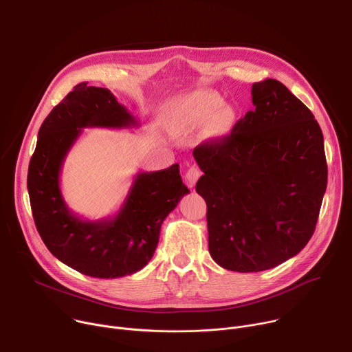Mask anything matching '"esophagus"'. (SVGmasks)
Here are the masks:
<instances>
[{
  "label": "esophagus",
  "mask_w": 352,
  "mask_h": 352,
  "mask_svg": "<svg viewBox=\"0 0 352 352\" xmlns=\"http://www.w3.org/2000/svg\"><path fill=\"white\" fill-rule=\"evenodd\" d=\"M199 177H200V170H199L196 166H190V167L186 170V173H185L186 182H188V185H189L190 188L195 186V184H196V181L199 179Z\"/></svg>",
  "instance_id": "obj_1"
}]
</instances>
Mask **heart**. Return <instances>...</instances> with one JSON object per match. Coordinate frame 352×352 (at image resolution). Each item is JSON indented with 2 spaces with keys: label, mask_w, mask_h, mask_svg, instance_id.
Segmentation results:
<instances>
[{
  "label": "heart",
  "mask_w": 352,
  "mask_h": 352,
  "mask_svg": "<svg viewBox=\"0 0 352 352\" xmlns=\"http://www.w3.org/2000/svg\"><path fill=\"white\" fill-rule=\"evenodd\" d=\"M177 107L179 110H189V109H199L200 113L213 116L217 114L224 107V100L214 94H206V93H196L189 97H185L177 103ZM228 117V110H224L221 113V118L226 120Z\"/></svg>",
  "instance_id": "obj_1"
}]
</instances>
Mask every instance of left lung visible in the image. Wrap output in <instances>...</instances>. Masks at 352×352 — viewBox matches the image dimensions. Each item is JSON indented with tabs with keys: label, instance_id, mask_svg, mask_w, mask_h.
I'll list each match as a JSON object with an SVG mask.
<instances>
[{
	"label": "left lung",
	"instance_id": "left-lung-1",
	"mask_svg": "<svg viewBox=\"0 0 352 352\" xmlns=\"http://www.w3.org/2000/svg\"><path fill=\"white\" fill-rule=\"evenodd\" d=\"M252 103L231 133L199 144L205 174L209 252L239 273L281 265L314 235L327 186L322 129L311 110L281 82L252 85Z\"/></svg>",
	"mask_w": 352,
	"mask_h": 352
}]
</instances>
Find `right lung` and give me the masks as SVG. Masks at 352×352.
<instances>
[{
	"instance_id": "obj_1",
	"label": "right lung",
	"mask_w": 352,
	"mask_h": 352,
	"mask_svg": "<svg viewBox=\"0 0 352 352\" xmlns=\"http://www.w3.org/2000/svg\"><path fill=\"white\" fill-rule=\"evenodd\" d=\"M129 128L136 120L104 87L82 82L47 116L29 163L28 190L36 228L58 261L97 278L136 273L152 259L164 219L189 193L179 166L138 173L113 219L82 220L61 195L63 163L82 128Z\"/></svg>"
}]
</instances>
